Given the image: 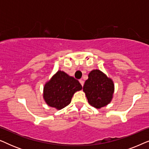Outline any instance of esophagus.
<instances>
[{
  "label": "esophagus",
  "instance_id": "obj_1",
  "mask_svg": "<svg viewBox=\"0 0 149 149\" xmlns=\"http://www.w3.org/2000/svg\"><path fill=\"white\" fill-rule=\"evenodd\" d=\"M79 82H80L81 85H82V86H83V85H84V81H83V80H82V79H80V80H79Z\"/></svg>",
  "mask_w": 149,
  "mask_h": 149
}]
</instances>
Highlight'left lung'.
Instances as JSON below:
<instances>
[{
  "label": "left lung",
  "mask_w": 149,
  "mask_h": 149,
  "mask_svg": "<svg viewBox=\"0 0 149 149\" xmlns=\"http://www.w3.org/2000/svg\"><path fill=\"white\" fill-rule=\"evenodd\" d=\"M83 90L89 104L101 109L111 103L115 91L113 81L101 70H91L85 81Z\"/></svg>",
  "instance_id": "1"
}]
</instances>
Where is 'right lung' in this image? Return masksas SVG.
<instances>
[{
	"mask_svg": "<svg viewBox=\"0 0 149 149\" xmlns=\"http://www.w3.org/2000/svg\"><path fill=\"white\" fill-rule=\"evenodd\" d=\"M82 89L78 80L58 70L47 81L43 87V99L49 107L61 110L70 103L77 91Z\"/></svg>",
	"mask_w": 149,
	"mask_h": 149,
	"instance_id": "obj_1",
	"label": "right lung"
}]
</instances>
